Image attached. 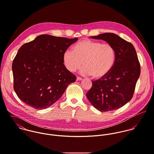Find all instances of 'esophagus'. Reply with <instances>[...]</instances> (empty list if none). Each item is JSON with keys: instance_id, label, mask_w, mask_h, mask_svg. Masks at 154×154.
Masks as SVG:
<instances>
[{"instance_id": "34e87169", "label": "esophagus", "mask_w": 154, "mask_h": 154, "mask_svg": "<svg viewBox=\"0 0 154 154\" xmlns=\"http://www.w3.org/2000/svg\"><path fill=\"white\" fill-rule=\"evenodd\" d=\"M83 79L82 77H77V81H79V80H82Z\"/></svg>"}]
</instances>
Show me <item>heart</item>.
Returning <instances> with one entry per match:
<instances>
[{"label": "heart", "mask_w": 154, "mask_h": 154, "mask_svg": "<svg viewBox=\"0 0 154 154\" xmlns=\"http://www.w3.org/2000/svg\"><path fill=\"white\" fill-rule=\"evenodd\" d=\"M62 60L68 71L74 72L83 64V74L99 79L107 75L113 68L116 52L109 43L83 39L72 46V52L65 51Z\"/></svg>", "instance_id": "heart-1"}]
</instances>
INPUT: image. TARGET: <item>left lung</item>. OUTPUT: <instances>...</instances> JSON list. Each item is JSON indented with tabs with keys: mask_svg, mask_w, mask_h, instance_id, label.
Here are the masks:
<instances>
[{
	"mask_svg": "<svg viewBox=\"0 0 154 154\" xmlns=\"http://www.w3.org/2000/svg\"><path fill=\"white\" fill-rule=\"evenodd\" d=\"M91 37L111 44L116 52V60L107 75L92 81L86 96L101 112L117 109L131 99L140 76V65L136 50L131 43L114 33L106 32Z\"/></svg>",
	"mask_w": 154,
	"mask_h": 154,
	"instance_id": "obj_1",
	"label": "left lung"
}]
</instances>
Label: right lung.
<instances>
[{
    "label": "right lung",
    "instance_id": "right-lung-1",
    "mask_svg": "<svg viewBox=\"0 0 154 154\" xmlns=\"http://www.w3.org/2000/svg\"><path fill=\"white\" fill-rule=\"evenodd\" d=\"M77 38L42 34L22 45L13 60L14 89L26 105L36 109L57 102L76 80L63 63V53Z\"/></svg>",
    "mask_w": 154,
    "mask_h": 154
}]
</instances>
